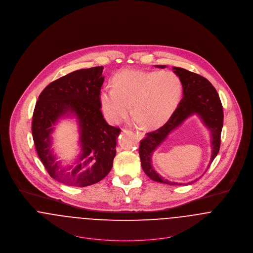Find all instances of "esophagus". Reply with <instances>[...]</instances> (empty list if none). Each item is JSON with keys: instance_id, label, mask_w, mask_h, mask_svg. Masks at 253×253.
Listing matches in <instances>:
<instances>
[{"instance_id": "1", "label": "esophagus", "mask_w": 253, "mask_h": 253, "mask_svg": "<svg viewBox=\"0 0 253 253\" xmlns=\"http://www.w3.org/2000/svg\"><path fill=\"white\" fill-rule=\"evenodd\" d=\"M135 134H136V136H137L138 138H142V137L144 136V134H143V133H141V132H138V131L135 133Z\"/></svg>"}]
</instances>
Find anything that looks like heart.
I'll use <instances>...</instances> for the list:
<instances>
[{"label": "heart", "mask_w": 253, "mask_h": 253, "mask_svg": "<svg viewBox=\"0 0 253 253\" xmlns=\"http://www.w3.org/2000/svg\"><path fill=\"white\" fill-rule=\"evenodd\" d=\"M114 88L100 92V104L107 120L119 124L131 111L135 121L158 128L177 110L183 93L178 75L171 71L124 70L115 75Z\"/></svg>", "instance_id": "heart-1"}]
</instances>
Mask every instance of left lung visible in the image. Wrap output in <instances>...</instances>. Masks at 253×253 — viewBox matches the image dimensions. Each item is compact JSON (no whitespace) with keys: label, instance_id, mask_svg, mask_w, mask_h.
Here are the masks:
<instances>
[{"label":"left lung","instance_id":"left-lung-1","mask_svg":"<svg viewBox=\"0 0 253 253\" xmlns=\"http://www.w3.org/2000/svg\"><path fill=\"white\" fill-rule=\"evenodd\" d=\"M165 67L166 66H157V68L162 69ZM173 70L182 82L183 96L177 110L164 126L146 134V136L140 141L138 152L142 169L151 179L170 185H188L200 178L188 183H178L164 178L155 171L152 165L153 153L164 142L168 134L180 126L185 119L197 115L209 129L211 134L212 155L208 165L209 167L220 150L223 123V106L217 90L207 78L182 68L174 67Z\"/></svg>","mask_w":253,"mask_h":253}]
</instances>
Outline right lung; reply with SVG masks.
Segmentation results:
<instances>
[{
	"mask_svg": "<svg viewBox=\"0 0 253 253\" xmlns=\"http://www.w3.org/2000/svg\"><path fill=\"white\" fill-rule=\"evenodd\" d=\"M103 69H83L60 77L40 93L34 108L31 131L37 154L49 176L70 186L96 183L113 167L120 129L109 125L100 111ZM69 115L78 119L82 149L75 166L62 167L50 135L57 121Z\"/></svg>",
	"mask_w": 253,
	"mask_h": 253,
	"instance_id": "right-lung-1",
	"label": "right lung"
}]
</instances>
